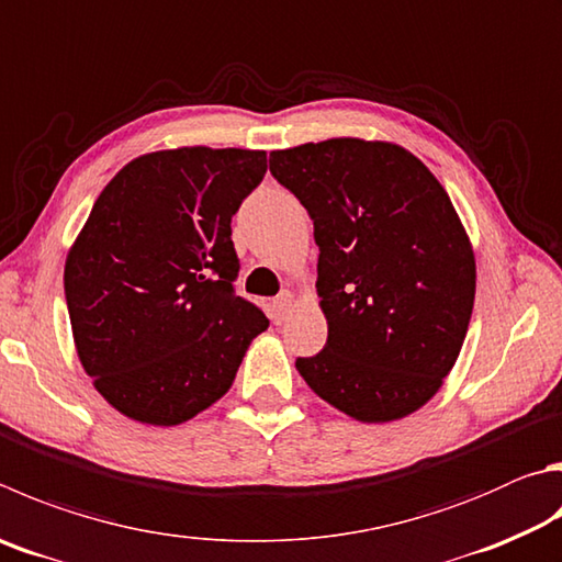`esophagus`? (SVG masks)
Masks as SVG:
<instances>
[{
  "label": "esophagus",
  "mask_w": 562,
  "mask_h": 562,
  "mask_svg": "<svg viewBox=\"0 0 562 562\" xmlns=\"http://www.w3.org/2000/svg\"><path fill=\"white\" fill-rule=\"evenodd\" d=\"M294 307V292L290 290H282L280 297L272 302V312H274V322L282 324L284 319H288V314L292 312Z\"/></svg>",
  "instance_id": "1"
}]
</instances>
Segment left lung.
I'll use <instances>...</instances> for the list:
<instances>
[{"instance_id": "1", "label": "left lung", "mask_w": 562, "mask_h": 562, "mask_svg": "<svg viewBox=\"0 0 562 562\" xmlns=\"http://www.w3.org/2000/svg\"><path fill=\"white\" fill-rule=\"evenodd\" d=\"M310 211L316 294L329 336L297 371L359 423L403 420L452 371L476 290L474 248L442 183L413 151L331 137L270 151Z\"/></svg>"}]
</instances>
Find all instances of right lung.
<instances>
[{
	"label": "right lung",
	"mask_w": 562,
	"mask_h": 562,
	"mask_svg": "<svg viewBox=\"0 0 562 562\" xmlns=\"http://www.w3.org/2000/svg\"><path fill=\"white\" fill-rule=\"evenodd\" d=\"M262 149L177 147L127 161L68 250L64 288L80 366L130 420L175 427L236 381L270 322L233 292L231 218Z\"/></svg>",
	"instance_id": "add662e5"
}]
</instances>
